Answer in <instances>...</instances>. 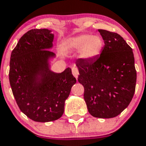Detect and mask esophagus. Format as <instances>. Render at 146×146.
Instances as JSON below:
<instances>
[{"label": "esophagus", "instance_id": "esophagus-1", "mask_svg": "<svg viewBox=\"0 0 146 146\" xmlns=\"http://www.w3.org/2000/svg\"><path fill=\"white\" fill-rule=\"evenodd\" d=\"M72 73H73V75L74 76V77L77 79L78 77V75H79L78 69L76 67L72 68Z\"/></svg>", "mask_w": 146, "mask_h": 146}]
</instances>
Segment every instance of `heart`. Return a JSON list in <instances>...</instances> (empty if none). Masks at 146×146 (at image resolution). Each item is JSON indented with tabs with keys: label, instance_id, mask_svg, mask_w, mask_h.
Listing matches in <instances>:
<instances>
[{
	"label": "heart",
	"instance_id": "1",
	"mask_svg": "<svg viewBox=\"0 0 146 146\" xmlns=\"http://www.w3.org/2000/svg\"><path fill=\"white\" fill-rule=\"evenodd\" d=\"M103 40L99 35L83 34L68 38L63 42V48L66 51L80 50V57L84 60H90L101 53Z\"/></svg>",
	"mask_w": 146,
	"mask_h": 146
}]
</instances>
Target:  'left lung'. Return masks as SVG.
I'll use <instances>...</instances> for the list:
<instances>
[{
    "label": "left lung",
    "mask_w": 146,
    "mask_h": 146,
    "mask_svg": "<svg viewBox=\"0 0 146 146\" xmlns=\"http://www.w3.org/2000/svg\"><path fill=\"white\" fill-rule=\"evenodd\" d=\"M105 46L100 56L78 60V80L84 87V100L93 117L111 118L131 103L135 89L136 70L133 50L115 33L98 30Z\"/></svg>",
    "instance_id": "8db88e82"
}]
</instances>
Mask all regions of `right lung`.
Segmentation results:
<instances>
[{
    "label": "right lung",
    "mask_w": 146,
    "mask_h": 146,
    "mask_svg": "<svg viewBox=\"0 0 146 146\" xmlns=\"http://www.w3.org/2000/svg\"><path fill=\"white\" fill-rule=\"evenodd\" d=\"M54 34L48 29H32L20 38L11 53L9 80L20 110L36 122L58 119L64 112L65 101L76 83L71 69L62 73L50 70L56 55Z\"/></svg>",
    "instance_id": "1"
}]
</instances>
